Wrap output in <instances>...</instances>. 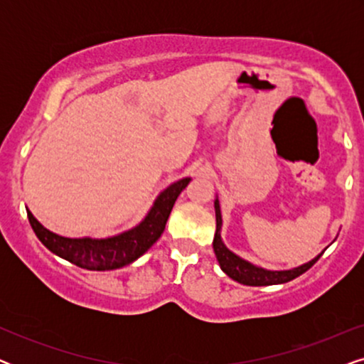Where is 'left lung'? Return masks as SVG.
Returning <instances> with one entry per match:
<instances>
[{
	"instance_id": "1",
	"label": "left lung",
	"mask_w": 364,
	"mask_h": 364,
	"mask_svg": "<svg viewBox=\"0 0 364 364\" xmlns=\"http://www.w3.org/2000/svg\"><path fill=\"white\" fill-rule=\"evenodd\" d=\"M213 207H215V220H217V230L215 237H213V252H215L217 262L220 265L222 272L225 273L242 285L248 287H268V285H280V283H287L293 280V278L300 277L305 273L308 268L315 265V262L323 255L318 253L315 258L310 262L303 263L300 267L290 268V270H267L258 265H253L245 258L238 257L237 253L228 250L225 243L222 240V212H220V202H218V196L213 200Z\"/></svg>"
}]
</instances>
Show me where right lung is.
I'll list each match as a JSON object with an SVG mask.
<instances>
[{
    "mask_svg": "<svg viewBox=\"0 0 364 364\" xmlns=\"http://www.w3.org/2000/svg\"><path fill=\"white\" fill-rule=\"evenodd\" d=\"M191 181V177H183L172 182L159 193L146 217L136 227L106 238H68L58 235L41 225L38 218L29 212V208H26V212L36 237L54 255L86 270H116V268L131 265L161 238L173 203Z\"/></svg>",
    "mask_w": 364,
    "mask_h": 364,
    "instance_id": "obj_1",
    "label": "right lung"
}]
</instances>
